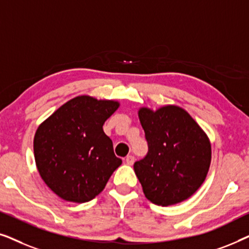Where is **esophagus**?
<instances>
[{
	"instance_id": "34e87169",
	"label": "esophagus",
	"mask_w": 249,
	"mask_h": 249,
	"mask_svg": "<svg viewBox=\"0 0 249 249\" xmlns=\"http://www.w3.org/2000/svg\"><path fill=\"white\" fill-rule=\"evenodd\" d=\"M125 162H127L128 165L134 164V162H135L134 155H127V158H125Z\"/></svg>"
}]
</instances>
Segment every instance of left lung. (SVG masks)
I'll use <instances>...</instances> for the list:
<instances>
[{"mask_svg": "<svg viewBox=\"0 0 249 249\" xmlns=\"http://www.w3.org/2000/svg\"><path fill=\"white\" fill-rule=\"evenodd\" d=\"M139 120L148 152L134 170L146 198L161 206L189 198L202 186L211 164V144L183 108L166 105L156 111L142 107Z\"/></svg>", "mask_w": 249, "mask_h": 249, "instance_id": "left-lung-1", "label": "left lung"}]
</instances>
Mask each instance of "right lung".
Masks as SVG:
<instances>
[{
  "instance_id": "right-lung-1",
  "label": "right lung",
  "mask_w": 249,
  "mask_h": 249,
  "mask_svg": "<svg viewBox=\"0 0 249 249\" xmlns=\"http://www.w3.org/2000/svg\"><path fill=\"white\" fill-rule=\"evenodd\" d=\"M119 107L115 101L77 96L67 102L37 129L34 154L44 182L68 202L95 198L121 159L103 131L104 122Z\"/></svg>"
}]
</instances>
